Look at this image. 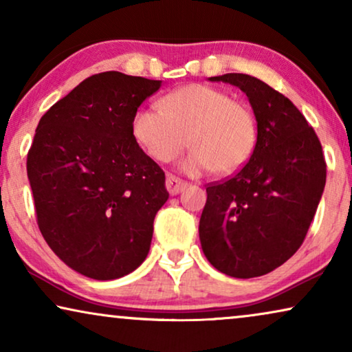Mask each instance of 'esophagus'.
Returning a JSON list of instances; mask_svg holds the SVG:
<instances>
[{
  "label": "esophagus",
  "mask_w": 352,
  "mask_h": 352,
  "mask_svg": "<svg viewBox=\"0 0 352 352\" xmlns=\"http://www.w3.org/2000/svg\"><path fill=\"white\" fill-rule=\"evenodd\" d=\"M187 187V182L182 179H177L176 176H168L166 177V190L170 192V195H177Z\"/></svg>",
  "instance_id": "34e87169"
}]
</instances>
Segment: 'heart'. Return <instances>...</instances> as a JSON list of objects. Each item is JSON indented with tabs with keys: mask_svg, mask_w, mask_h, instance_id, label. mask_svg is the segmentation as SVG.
Wrapping results in <instances>:
<instances>
[{
	"mask_svg": "<svg viewBox=\"0 0 352 352\" xmlns=\"http://www.w3.org/2000/svg\"><path fill=\"white\" fill-rule=\"evenodd\" d=\"M131 134L144 152L160 163L175 160L189 142L194 148L181 165L187 175L214 170L230 175L252 157L258 128L247 104L214 86L194 83L165 96L160 109H138Z\"/></svg>",
	"mask_w": 352,
	"mask_h": 352,
	"instance_id": "1",
	"label": "heart"
}]
</instances>
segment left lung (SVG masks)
<instances>
[{
  "instance_id": "1",
  "label": "left lung",
  "mask_w": 352,
  "mask_h": 352,
  "mask_svg": "<svg viewBox=\"0 0 352 352\" xmlns=\"http://www.w3.org/2000/svg\"><path fill=\"white\" fill-rule=\"evenodd\" d=\"M210 81L234 85L247 94L258 136L237 175L206 187L201 250L226 276L259 277L301 247L325 187L324 153L295 104L264 81L245 74Z\"/></svg>"
}]
</instances>
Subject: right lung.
I'll return each mask as SVG.
<instances>
[{"instance_id":"add662e5","label":"right lung","mask_w":352,"mask_h":352,"mask_svg":"<svg viewBox=\"0 0 352 352\" xmlns=\"http://www.w3.org/2000/svg\"><path fill=\"white\" fill-rule=\"evenodd\" d=\"M160 80L104 72L52 105L27 155L36 221L52 252L96 280L133 272L151 250L168 200L165 173L131 134Z\"/></svg>"}]
</instances>
